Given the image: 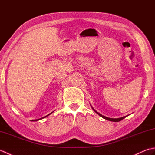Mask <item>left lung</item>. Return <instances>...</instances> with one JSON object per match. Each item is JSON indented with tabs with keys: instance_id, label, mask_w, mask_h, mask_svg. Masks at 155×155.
<instances>
[{
	"instance_id": "8db88e82",
	"label": "left lung",
	"mask_w": 155,
	"mask_h": 155,
	"mask_svg": "<svg viewBox=\"0 0 155 155\" xmlns=\"http://www.w3.org/2000/svg\"><path fill=\"white\" fill-rule=\"evenodd\" d=\"M91 107H92V108H93V110L95 112V113H97L98 115H99L100 117H101L102 118H104V119H106V120H109V121H112V122H119V121H120L121 120H123V118H124L125 117H127V116H124V117H120V118H108V117H105V116H104V115H102L101 114H100L99 113H98V112L97 111V110H95L94 108H93V107L91 106Z\"/></svg>"
}]
</instances>
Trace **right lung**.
Listing matches in <instances>:
<instances>
[{"label": "right lung", "instance_id": "right-lung-1", "mask_svg": "<svg viewBox=\"0 0 155 155\" xmlns=\"http://www.w3.org/2000/svg\"><path fill=\"white\" fill-rule=\"evenodd\" d=\"M54 112V111H53ZM53 112H52L51 113H50V114H47V116H45V117H42V118H38V119H36V120H32V121H37V120H41V119H42V118H46L47 117H48V115H50L51 114H52V113H53Z\"/></svg>", "mask_w": 155, "mask_h": 155}]
</instances>
